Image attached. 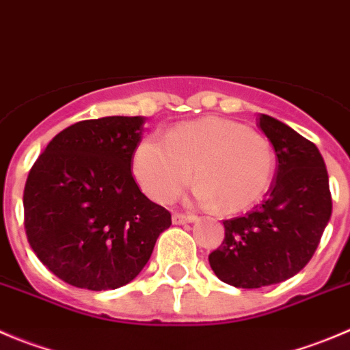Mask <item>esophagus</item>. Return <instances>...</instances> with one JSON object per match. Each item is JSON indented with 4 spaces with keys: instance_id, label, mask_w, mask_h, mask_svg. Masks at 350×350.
I'll list each match as a JSON object with an SVG mask.
<instances>
[{
    "instance_id": "esophagus-1",
    "label": "esophagus",
    "mask_w": 350,
    "mask_h": 350,
    "mask_svg": "<svg viewBox=\"0 0 350 350\" xmlns=\"http://www.w3.org/2000/svg\"><path fill=\"white\" fill-rule=\"evenodd\" d=\"M198 219V216L194 215H182V213H175V215L172 216V221L175 223V225H185V223H192Z\"/></svg>"
}]
</instances>
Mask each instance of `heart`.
<instances>
[{
    "instance_id": "1",
    "label": "heart",
    "mask_w": 350,
    "mask_h": 350,
    "mask_svg": "<svg viewBox=\"0 0 350 350\" xmlns=\"http://www.w3.org/2000/svg\"><path fill=\"white\" fill-rule=\"evenodd\" d=\"M132 168L146 194L158 202L177 198L194 168L196 201L235 213L266 194L275 173V151L265 135L244 123L206 116L172 129L165 139H144Z\"/></svg>"
}]
</instances>
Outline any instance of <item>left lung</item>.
Segmentation results:
<instances>
[{
    "label": "left lung",
    "instance_id": "left-lung-1",
    "mask_svg": "<svg viewBox=\"0 0 350 350\" xmlns=\"http://www.w3.org/2000/svg\"><path fill=\"white\" fill-rule=\"evenodd\" d=\"M277 154L266 199L245 216L225 219V239L209 254L216 277L237 288L280 284L309 262L332 216L328 172L312 142L280 120L259 115Z\"/></svg>",
    "mask_w": 350,
    "mask_h": 350
}]
</instances>
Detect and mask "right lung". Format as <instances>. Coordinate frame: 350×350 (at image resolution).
Instances as JSON below:
<instances>
[{"instance_id": "1", "label": "right lung", "mask_w": 350, "mask_h": 350, "mask_svg": "<svg viewBox=\"0 0 350 350\" xmlns=\"http://www.w3.org/2000/svg\"><path fill=\"white\" fill-rule=\"evenodd\" d=\"M144 116L84 120L53 137L23 191L25 232L42 265L66 284L109 291L149 261L172 216L131 172Z\"/></svg>"}]
</instances>
